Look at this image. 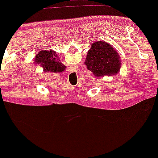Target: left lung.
Wrapping results in <instances>:
<instances>
[{
    "mask_svg": "<svg viewBox=\"0 0 158 158\" xmlns=\"http://www.w3.org/2000/svg\"><path fill=\"white\" fill-rule=\"evenodd\" d=\"M85 64L96 77L116 75L121 67L118 52L104 41H96L91 45Z\"/></svg>",
    "mask_w": 158,
    "mask_h": 158,
    "instance_id": "1",
    "label": "left lung"
}]
</instances>
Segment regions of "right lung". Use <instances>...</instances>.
Instances as JSON below:
<instances>
[{
	"label": "right lung",
	"instance_id": "right-lung-1",
	"mask_svg": "<svg viewBox=\"0 0 158 158\" xmlns=\"http://www.w3.org/2000/svg\"><path fill=\"white\" fill-rule=\"evenodd\" d=\"M35 64H40L44 68L45 72H58L64 71L66 68L62 63L61 62L56 52L53 50H41L35 58Z\"/></svg>",
	"mask_w": 158,
	"mask_h": 158
}]
</instances>
